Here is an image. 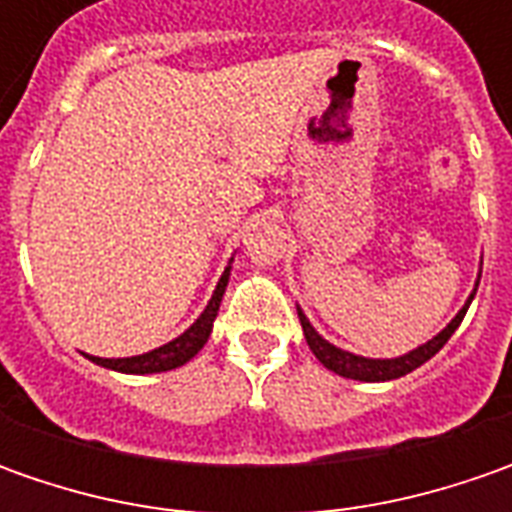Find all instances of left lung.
<instances>
[{
  "mask_svg": "<svg viewBox=\"0 0 512 512\" xmlns=\"http://www.w3.org/2000/svg\"><path fill=\"white\" fill-rule=\"evenodd\" d=\"M479 279H482V270H479ZM479 279H476V287H473V293L467 296V302H464L462 310L450 319V325L444 327L442 333H436L430 342L419 344L416 350H410V353H404V356H396V359H367V356H356V353H350V350H342V347H336V344H330L327 339L319 336V330L310 325V319L302 313V307H296V310H299V322H302V330H305V339L307 344H310V350H313V356L325 364L327 370L339 373L344 379H356V382H390V379H399V376L413 373L416 367H422L427 359H433V356L442 350L444 344H447V339L456 333V327L462 325L464 313H467V307H470L476 290H479Z\"/></svg>",
  "mask_w": 512,
  "mask_h": 512,
  "instance_id": "8db88e82",
  "label": "left lung"
}]
</instances>
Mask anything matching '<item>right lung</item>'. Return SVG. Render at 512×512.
<instances>
[{"label":"right lung","mask_w":512,"mask_h":512,"mask_svg":"<svg viewBox=\"0 0 512 512\" xmlns=\"http://www.w3.org/2000/svg\"><path fill=\"white\" fill-rule=\"evenodd\" d=\"M233 262V259H230ZM227 279H230V265L225 267L219 285L213 290L210 302L202 310V316L187 327L182 336H176L173 342L162 344L150 353H142V356H128V359H99V356H90V362L102 364L108 370H119V373H133V376H145V373H165V370H176L187 364L210 339V330H213V322H216V313H219V305H222V296H225Z\"/></svg>","instance_id":"1"}]
</instances>
